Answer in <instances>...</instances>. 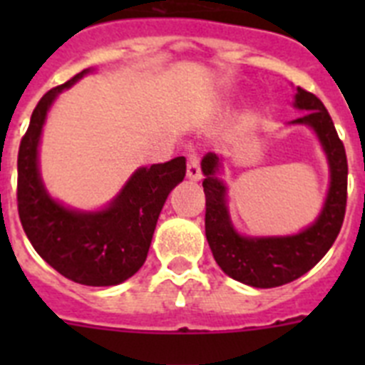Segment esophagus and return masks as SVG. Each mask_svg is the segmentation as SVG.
I'll use <instances>...</instances> for the list:
<instances>
[{"mask_svg":"<svg viewBox=\"0 0 365 365\" xmlns=\"http://www.w3.org/2000/svg\"><path fill=\"white\" fill-rule=\"evenodd\" d=\"M186 177L190 180H201V163H199V155L195 151L188 153V166H186Z\"/></svg>","mask_w":365,"mask_h":365,"instance_id":"esophagus-1","label":"esophagus"}]
</instances>
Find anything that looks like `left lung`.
<instances>
[{"instance_id":"1","label":"left lung","mask_w":365,"mask_h":365,"mask_svg":"<svg viewBox=\"0 0 365 365\" xmlns=\"http://www.w3.org/2000/svg\"><path fill=\"white\" fill-rule=\"evenodd\" d=\"M294 108L307 113L292 124H305L314 130L331 170L324 210L299 234L283 237H245L237 234L227 210V186L217 177L221 160L215 153H206L201 160L206 197L205 230L212 254L227 276L257 289L285 285L309 272L333 247L346 215L347 157L333 118L322 100L302 87L294 96Z\"/></svg>"}]
</instances>
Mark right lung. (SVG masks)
<instances>
[{
  "label": "right lung",
  "mask_w": 365,
  "mask_h": 365,
  "mask_svg": "<svg viewBox=\"0 0 365 365\" xmlns=\"http://www.w3.org/2000/svg\"><path fill=\"white\" fill-rule=\"evenodd\" d=\"M89 71L53 87L32 111L18 151V214L34 250L54 270L82 285L109 287L125 282L144 265L168 193L186 175V159L138 168L100 212L71 210L54 201L38 168L41 128L58 93Z\"/></svg>",
  "instance_id": "right-lung-1"
}]
</instances>
